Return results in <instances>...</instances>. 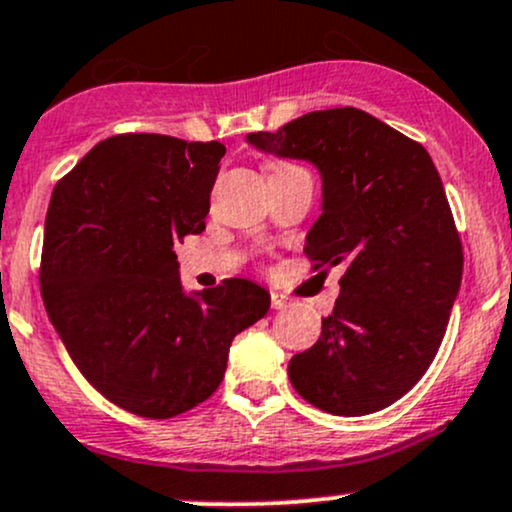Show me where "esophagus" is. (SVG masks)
I'll return each instance as SVG.
<instances>
[{
	"instance_id": "obj_1",
	"label": "esophagus",
	"mask_w": 512,
	"mask_h": 512,
	"mask_svg": "<svg viewBox=\"0 0 512 512\" xmlns=\"http://www.w3.org/2000/svg\"><path fill=\"white\" fill-rule=\"evenodd\" d=\"M271 307L273 309H285L287 307V297L278 295V292H271Z\"/></svg>"
}]
</instances>
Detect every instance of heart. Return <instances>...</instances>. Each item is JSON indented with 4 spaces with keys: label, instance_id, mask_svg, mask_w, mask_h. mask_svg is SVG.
Masks as SVG:
<instances>
[{
    "label": "heart",
    "instance_id": "heart-1",
    "mask_svg": "<svg viewBox=\"0 0 512 512\" xmlns=\"http://www.w3.org/2000/svg\"><path fill=\"white\" fill-rule=\"evenodd\" d=\"M290 169H295V166H290V164H283V162H273V164H268V171H271V176L285 174V171H290Z\"/></svg>",
    "mask_w": 512,
    "mask_h": 512
}]
</instances>
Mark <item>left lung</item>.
Returning a JSON list of instances; mask_svg holds the SVG:
<instances>
[{"label":"left lung","mask_w":512,"mask_h":512,"mask_svg":"<svg viewBox=\"0 0 512 512\" xmlns=\"http://www.w3.org/2000/svg\"><path fill=\"white\" fill-rule=\"evenodd\" d=\"M246 142L317 166L321 215L304 254L314 268L346 263L319 341L287 365L292 387L333 416L387 409L426 375L462 283V241L433 159L350 106Z\"/></svg>","instance_id":"8db88e82"}]
</instances>
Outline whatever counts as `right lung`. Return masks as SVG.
<instances>
[{
	"label": "right lung",
	"mask_w": 512,
	"mask_h": 512,
	"mask_svg": "<svg viewBox=\"0 0 512 512\" xmlns=\"http://www.w3.org/2000/svg\"><path fill=\"white\" fill-rule=\"evenodd\" d=\"M225 145L128 132L55 186L40 292L86 382L120 409L171 418L220 387L229 346L271 295L244 278L183 290L174 246L205 229Z\"/></svg>",
	"instance_id": "add662e5"
}]
</instances>
